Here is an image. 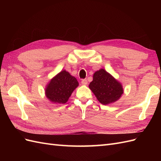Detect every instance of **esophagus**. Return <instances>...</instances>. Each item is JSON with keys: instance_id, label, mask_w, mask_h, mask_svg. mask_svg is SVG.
Wrapping results in <instances>:
<instances>
[{"instance_id": "esophagus-1", "label": "esophagus", "mask_w": 161, "mask_h": 161, "mask_svg": "<svg viewBox=\"0 0 161 161\" xmlns=\"http://www.w3.org/2000/svg\"><path fill=\"white\" fill-rule=\"evenodd\" d=\"M81 83H82V85H87V83H88V82H87V80H86V79H82V80H81Z\"/></svg>"}]
</instances>
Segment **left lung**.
<instances>
[{
    "instance_id": "1",
    "label": "left lung",
    "mask_w": 161,
    "mask_h": 161,
    "mask_svg": "<svg viewBox=\"0 0 161 161\" xmlns=\"http://www.w3.org/2000/svg\"><path fill=\"white\" fill-rule=\"evenodd\" d=\"M89 86L98 101L105 105L118 101L124 92L120 82L104 69L94 73Z\"/></svg>"
}]
</instances>
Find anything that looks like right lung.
I'll list each match as a JSON object with an SVG mask.
<instances>
[{
	"label": "right lung",
	"instance_id": "obj_1",
	"mask_svg": "<svg viewBox=\"0 0 161 161\" xmlns=\"http://www.w3.org/2000/svg\"><path fill=\"white\" fill-rule=\"evenodd\" d=\"M79 86L75 77L65 70L52 79L46 88L47 98L54 103H66L72 92Z\"/></svg>",
	"mask_w": 161,
	"mask_h": 161
}]
</instances>
